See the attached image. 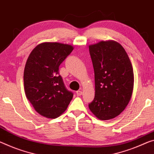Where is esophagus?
Masks as SVG:
<instances>
[{"mask_svg": "<svg viewBox=\"0 0 154 154\" xmlns=\"http://www.w3.org/2000/svg\"><path fill=\"white\" fill-rule=\"evenodd\" d=\"M76 94H77V96H81L82 94V91H81V90L77 91H76Z\"/></svg>", "mask_w": 154, "mask_h": 154, "instance_id": "1", "label": "esophagus"}]
</instances>
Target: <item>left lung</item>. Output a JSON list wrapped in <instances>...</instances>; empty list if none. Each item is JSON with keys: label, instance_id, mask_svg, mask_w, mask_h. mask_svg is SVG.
Masks as SVG:
<instances>
[{"label": "left lung", "instance_id": "left-lung-1", "mask_svg": "<svg viewBox=\"0 0 154 154\" xmlns=\"http://www.w3.org/2000/svg\"><path fill=\"white\" fill-rule=\"evenodd\" d=\"M89 49L95 78V97L89 108L98 119H112L131 99L134 82L131 63L123 47L112 40L90 45Z\"/></svg>", "mask_w": 154, "mask_h": 154}]
</instances>
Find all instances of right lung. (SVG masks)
Segmentation results:
<instances>
[{
    "mask_svg": "<svg viewBox=\"0 0 154 154\" xmlns=\"http://www.w3.org/2000/svg\"><path fill=\"white\" fill-rule=\"evenodd\" d=\"M73 49L68 44L42 42L27 58L23 75L25 95L42 116H60L72 100L73 93L66 89L58 67Z\"/></svg>",
    "mask_w": 154,
    "mask_h": 154,
    "instance_id": "add662e5",
    "label": "right lung"
}]
</instances>
